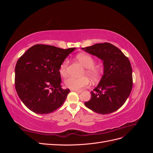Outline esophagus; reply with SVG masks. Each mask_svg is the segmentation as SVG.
I'll return each instance as SVG.
<instances>
[{
    "label": "esophagus",
    "mask_w": 153,
    "mask_h": 153,
    "mask_svg": "<svg viewBox=\"0 0 153 153\" xmlns=\"http://www.w3.org/2000/svg\"><path fill=\"white\" fill-rule=\"evenodd\" d=\"M71 91H74V92H78V93H80V92H82L81 90H75V89H71Z\"/></svg>",
    "instance_id": "esophagus-1"
}]
</instances>
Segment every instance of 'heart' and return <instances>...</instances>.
I'll return each instance as SVG.
<instances>
[{
    "label": "heart",
    "mask_w": 153,
    "mask_h": 153,
    "mask_svg": "<svg viewBox=\"0 0 153 153\" xmlns=\"http://www.w3.org/2000/svg\"><path fill=\"white\" fill-rule=\"evenodd\" d=\"M77 59L83 66L87 68L85 73L89 76L92 80H97L100 76V72L98 69L93 67L94 65V61L90 55L80 53L77 55ZM69 61L68 59H65L61 63L59 67V73L62 77H65L68 75V66ZM90 80L87 76H83L82 78L68 77L64 81L65 85L67 87L71 89L78 90L83 87H85L89 84Z\"/></svg>",
    "instance_id": "obj_1"
}]
</instances>
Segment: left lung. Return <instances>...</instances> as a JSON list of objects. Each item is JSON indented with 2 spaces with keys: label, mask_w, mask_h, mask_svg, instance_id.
<instances>
[{
  "label": "left lung",
  "mask_w": 153,
  "mask_h": 153,
  "mask_svg": "<svg viewBox=\"0 0 153 153\" xmlns=\"http://www.w3.org/2000/svg\"><path fill=\"white\" fill-rule=\"evenodd\" d=\"M82 50L101 59L103 64V75L85 105L100 114L117 110L126 102L132 89V68L129 59L121 50L108 43Z\"/></svg>",
  "instance_id": "8db88e82"
}]
</instances>
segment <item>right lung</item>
<instances>
[{
    "mask_svg": "<svg viewBox=\"0 0 153 153\" xmlns=\"http://www.w3.org/2000/svg\"><path fill=\"white\" fill-rule=\"evenodd\" d=\"M75 49L35 45L18 60L16 91L29 110L36 114H47L64 103L70 91L61 88L59 67Z\"/></svg>",
    "mask_w": 153,
    "mask_h": 153,
    "instance_id": "right-lung-1",
    "label": "right lung"
}]
</instances>
